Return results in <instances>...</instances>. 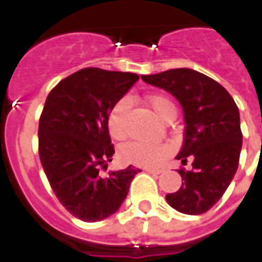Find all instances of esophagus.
Masks as SVG:
<instances>
[{"mask_svg":"<svg viewBox=\"0 0 262 262\" xmlns=\"http://www.w3.org/2000/svg\"><path fill=\"white\" fill-rule=\"evenodd\" d=\"M145 170L150 173V174H160V173H163V169H155V167H145Z\"/></svg>","mask_w":262,"mask_h":262,"instance_id":"esophagus-1","label":"esophagus"}]
</instances>
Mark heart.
Listing matches in <instances>:
<instances>
[{
	"mask_svg": "<svg viewBox=\"0 0 262 262\" xmlns=\"http://www.w3.org/2000/svg\"><path fill=\"white\" fill-rule=\"evenodd\" d=\"M146 103L162 121L173 120L176 117V106L169 97L163 95H150L146 97ZM129 103L127 99L117 102L108 113L107 128L114 139H123L127 134L125 114L128 112ZM169 146L166 145H149L142 142H129L120 148V158L125 163L155 167L163 163L169 156Z\"/></svg>",
	"mask_w": 262,
	"mask_h": 262,
	"instance_id": "b5f03b06",
	"label": "heart"
}]
</instances>
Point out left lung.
I'll return each mask as SVG.
<instances>
[{
	"label": "left lung",
	"instance_id": "8db88e82",
	"mask_svg": "<svg viewBox=\"0 0 262 262\" xmlns=\"http://www.w3.org/2000/svg\"><path fill=\"white\" fill-rule=\"evenodd\" d=\"M141 78L171 93L184 113V142L176 158L187 163L191 156L192 170H179L183 179L180 190L167 194L166 201L187 215L209 211L237 170L243 135L236 103L221 83L190 68Z\"/></svg>",
	"mask_w": 262,
	"mask_h": 262
}]
</instances>
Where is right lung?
Here are the masks:
<instances>
[{
    "label": "right lung",
    "mask_w": 262,
    "mask_h": 262,
    "mask_svg": "<svg viewBox=\"0 0 262 262\" xmlns=\"http://www.w3.org/2000/svg\"><path fill=\"white\" fill-rule=\"evenodd\" d=\"M139 76L131 72L85 68L67 76L49 93L39 121V156L58 201L85 222H96L118 211L135 174L108 171L114 146L108 113Z\"/></svg>",
    "instance_id": "obj_1"
}]
</instances>
